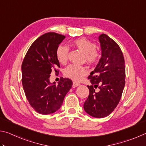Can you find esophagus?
Wrapping results in <instances>:
<instances>
[{
    "mask_svg": "<svg viewBox=\"0 0 146 146\" xmlns=\"http://www.w3.org/2000/svg\"><path fill=\"white\" fill-rule=\"evenodd\" d=\"M80 86V84L78 82H73V87H77V86Z\"/></svg>",
    "mask_w": 146,
    "mask_h": 146,
    "instance_id": "1",
    "label": "esophagus"
}]
</instances>
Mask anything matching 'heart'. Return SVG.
I'll list each match as a JSON object with an SVG mask.
<instances>
[{
    "instance_id": "b5f03b06",
    "label": "heart",
    "mask_w": 146,
    "mask_h": 146,
    "mask_svg": "<svg viewBox=\"0 0 146 146\" xmlns=\"http://www.w3.org/2000/svg\"><path fill=\"white\" fill-rule=\"evenodd\" d=\"M73 46L84 53L85 59L89 64H96L100 60L101 54L96 49V44L85 38H79L73 42ZM68 48L64 45H60L56 49L55 55L60 64H65L68 58ZM87 69L84 66L70 64L64 70V75L74 80L79 81L87 75Z\"/></svg>"
}]
</instances>
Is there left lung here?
I'll list each match as a JSON object with an SVG mask.
<instances>
[{"mask_svg":"<svg viewBox=\"0 0 146 146\" xmlns=\"http://www.w3.org/2000/svg\"><path fill=\"white\" fill-rule=\"evenodd\" d=\"M98 38L102 56L88 76L91 86H88L90 93L84 109L93 117L104 118L111 113L120 102L125 83V70L118 44L106 34H101ZM97 87L100 91L96 92Z\"/></svg>","mask_w":146,"mask_h":146,"instance_id":"8db88e82","label":"left lung"}]
</instances>
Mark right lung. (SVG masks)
<instances>
[{"label": "right lung", "mask_w": 146, "mask_h": 146, "mask_svg": "<svg viewBox=\"0 0 146 146\" xmlns=\"http://www.w3.org/2000/svg\"><path fill=\"white\" fill-rule=\"evenodd\" d=\"M66 36L49 32L33 42L22 64V83L26 97L35 111L48 115L57 111L73 85L70 79L60 77L58 84L49 82L52 71L59 73L55 52Z\"/></svg>", "instance_id": "right-lung-1"}]
</instances>
